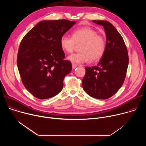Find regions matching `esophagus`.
<instances>
[{"label":"esophagus","instance_id":"34e87169","mask_svg":"<svg viewBox=\"0 0 146 146\" xmlns=\"http://www.w3.org/2000/svg\"><path fill=\"white\" fill-rule=\"evenodd\" d=\"M77 66V64H76L74 63H72V69H74Z\"/></svg>","mask_w":146,"mask_h":146}]
</instances>
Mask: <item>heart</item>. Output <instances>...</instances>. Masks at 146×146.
Listing matches in <instances>:
<instances>
[{"instance_id":"1","label":"heart","mask_w":146,"mask_h":146,"mask_svg":"<svg viewBox=\"0 0 146 146\" xmlns=\"http://www.w3.org/2000/svg\"><path fill=\"white\" fill-rule=\"evenodd\" d=\"M80 52L73 54L68 59L76 63L88 62L92 59L96 61L102 58L106 51V41L90 27H82L72 32V37L63 35L60 38V45L64 51L72 53L77 45H80Z\"/></svg>"}]
</instances>
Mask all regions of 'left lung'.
Masks as SVG:
<instances>
[{"label":"left lung","mask_w":146,"mask_h":146,"mask_svg":"<svg viewBox=\"0 0 146 146\" xmlns=\"http://www.w3.org/2000/svg\"><path fill=\"white\" fill-rule=\"evenodd\" d=\"M92 21L105 28L106 51L97 66L85 68L82 86L91 97L106 99L113 96L124 82L129 63L128 50L122 37L111 23L106 21Z\"/></svg>","instance_id":"left-lung-1"}]
</instances>
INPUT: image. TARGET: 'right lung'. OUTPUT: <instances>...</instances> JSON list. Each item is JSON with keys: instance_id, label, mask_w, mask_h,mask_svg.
I'll list each match as a JSON object with an SVG mask.
<instances>
[{"instance_id": "obj_1", "label": "right lung", "mask_w": 146, "mask_h": 146, "mask_svg": "<svg viewBox=\"0 0 146 146\" xmlns=\"http://www.w3.org/2000/svg\"><path fill=\"white\" fill-rule=\"evenodd\" d=\"M68 19L43 21L23 37L17 54L23 84L35 97L51 98L63 88L64 79L72 70L65 60L60 38L75 24Z\"/></svg>"}]
</instances>
